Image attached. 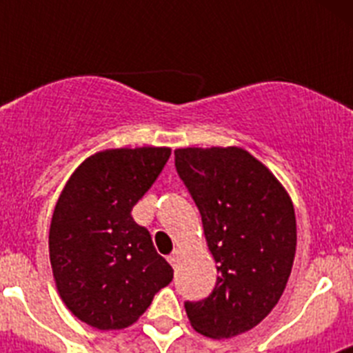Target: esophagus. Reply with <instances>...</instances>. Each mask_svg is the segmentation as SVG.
I'll return each instance as SVG.
<instances>
[{
    "instance_id": "1",
    "label": "esophagus",
    "mask_w": 353,
    "mask_h": 353,
    "mask_svg": "<svg viewBox=\"0 0 353 353\" xmlns=\"http://www.w3.org/2000/svg\"><path fill=\"white\" fill-rule=\"evenodd\" d=\"M180 256H182V251H180V249H174V251L171 252V256L168 258V260H170V263L173 265V269H176V267H179Z\"/></svg>"
}]
</instances>
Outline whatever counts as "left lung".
<instances>
[{
    "instance_id": "8db88e82",
    "label": "left lung",
    "mask_w": 353,
    "mask_h": 353,
    "mask_svg": "<svg viewBox=\"0 0 353 353\" xmlns=\"http://www.w3.org/2000/svg\"><path fill=\"white\" fill-rule=\"evenodd\" d=\"M174 166L201 214L219 272L207 299L185 302L189 322L214 339L248 332L274 310L292 274V198L263 162L239 146L176 148Z\"/></svg>"
}]
</instances>
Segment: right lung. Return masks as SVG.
Instances as JSON below:
<instances>
[{
  "mask_svg": "<svg viewBox=\"0 0 353 353\" xmlns=\"http://www.w3.org/2000/svg\"><path fill=\"white\" fill-rule=\"evenodd\" d=\"M168 146L109 148L84 159L65 183L49 228L52 277L70 313L99 330L138 322L173 279L132 207L157 180Z\"/></svg>",
  "mask_w": 353,
  "mask_h": 353,
  "instance_id": "add662e5",
  "label": "right lung"
}]
</instances>
